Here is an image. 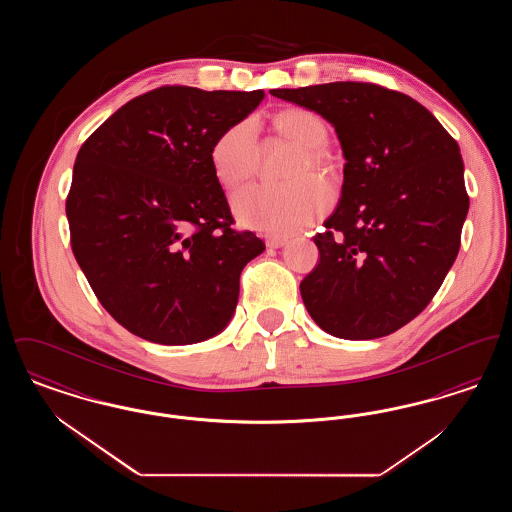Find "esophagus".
<instances>
[{
	"label": "esophagus",
	"instance_id": "esophagus-1",
	"mask_svg": "<svg viewBox=\"0 0 512 512\" xmlns=\"http://www.w3.org/2000/svg\"><path fill=\"white\" fill-rule=\"evenodd\" d=\"M288 240L286 238H282V236H270V238H267V245L268 247H282V245L286 244Z\"/></svg>",
	"mask_w": 512,
	"mask_h": 512
}]
</instances>
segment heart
<instances>
[{"instance_id": "1", "label": "heart", "mask_w": 512, "mask_h": 512, "mask_svg": "<svg viewBox=\"0 0 512 512\" xmlns=\"http://www.w3.org/2000/svg\"><path fill=\"white\" fill-rule=\"evenodd\" d=\"M272 128L297 147L284 184L251 186L234 197V211L240 220L268 234H293L326 213L330 205L328 190L311 169L330 172L334 157L326 147L328 124L311 109L288 107L272 115ZM211 167L228 192L242 188L259 167L257 128L251 121L228 126L211 147Z\"/></svg>"}]
</instances>
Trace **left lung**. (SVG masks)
Instances as JSON below:
<instances>
[{"label": "left lung", "mask_w": 512, "mask_h": 512, "mask_svg": "<svg viewBox=\"0 0 512 512\" xmlns=\"http://www.w3.org/2000/svg\"><path fill=\"white\" fill-rule=\"evenodd\" d=\"M270 94L332 122L347 161L303 303L336 338L388 336L426 309L457 259L468 213L459 144L424 105L380 84Z\"/></svg>", "instance_id": "left-lung-1"}]
</instances>
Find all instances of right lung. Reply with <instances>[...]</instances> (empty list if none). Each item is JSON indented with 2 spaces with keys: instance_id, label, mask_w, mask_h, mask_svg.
Instances as JSON below:
<instances>
[{
  "instance_id": "1",
  "label": "right lung",
  "mask_w": 512,
  "mask_h": 512,
  "mask_svg": "<svg viewBox=\"0 0 512 512\" xmlns=\"http://www.w3.org/2000/svg\"><path fill=\"white\" fill-rule=\"evenodd\" d=\"M263 98L161 86L122 105L80 147L67 195L71 247L128 332L188 345L234 315L240 274L265 244L232 228L211 147Z\"/></svg>"
}]
</instances>
